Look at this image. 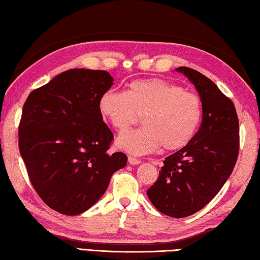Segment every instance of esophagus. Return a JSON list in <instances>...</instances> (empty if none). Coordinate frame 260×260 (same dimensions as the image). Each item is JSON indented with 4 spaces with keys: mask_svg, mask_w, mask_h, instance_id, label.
Instances as JSON below:
<instances>
[{
    "mask_svg": "<svg viewBox=\"0 0 260 260\" xmlns=\"http://www.w3.org/2000/svg\"><path fill=\"white\" fill-rule=\"evenodd\" d=\"M128 162L131 165H139V164H141V160L138 159V158H134V157L129 156L128 157Z\"/></svg>",
    "mask_w": 260,
    "mask_h": 260,
    "instance_id": "esophagus-1",
    "label": "esophagus"
}]
</instances>
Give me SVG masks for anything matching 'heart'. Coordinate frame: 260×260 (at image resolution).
Returning <instances> with one entry per match:
<instances>
[{
  "label": "heart",
  "instance_id": "heart-1",
  "mask_svg": "<svg viewBox=\"0 0 260 260\" xmlns=\"http://www.w3.org/2000/svg\"><path fill=\"white\" fill-rule=\"evenodd\" d=\"M102 117L113 128L125 129L142 113L139 128L118 136L117 146L132 155H144L162 148L179 150L190 142L202 119V103L197 95L162 79L131 82L127 90L110 89L99 101Z\"/></svg>",
  "mask_w": 260,
  "mask_h": 260
}]
</instances>
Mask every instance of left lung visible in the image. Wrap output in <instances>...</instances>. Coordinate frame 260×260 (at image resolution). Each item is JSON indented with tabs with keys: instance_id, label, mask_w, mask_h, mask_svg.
<instances>
[{
	"instance_id": "8db88e82",
	"label": "left lung",
	"mask_w": 260,
	"mask_h": 260,
	"mask_svg": "<svg viewBox=\"0 0 260 260\" xmlns=\"http://www.w3.org/2000/svg\"><path fill=\"white\" fill-rule=\"evenodd\" d=\"M175 71L195 86L202 124L186 147L165 158L147 195L159 212L183 218L203 209L231 177L239 156L240 131L234 104L212 80L189 68Z\"/></svg>"
}]
</instances>
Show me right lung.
I'll return each mask as SVG.
<instances>
[{"label":"right lung","instance_id":"obj_1","mask_svg":"<svg viewBox=\"0 0 260 260\" xmlns=\"http://www.w3.org/2000/svg\"><path fill=\"white\" fill-rule=\"evenodd\" d=\"M112 85L107 71L72 69L33 90L24 104L20 155L34 189L57 212H85L126 166L125 153L108 152L113 134L99 110Z\"/></svg>","mask_w":260,"mask_h":260}]
</instances>
